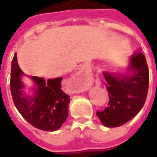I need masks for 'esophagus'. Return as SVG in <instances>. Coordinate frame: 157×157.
I'll return each instance as SVG.
<instances>
[{
  "label": "esophagus",
  "instance_id": "34e87169",
  "mask_svg": "<svg viewBox=\"0 0 157 157\" xmlns=\"http://www.w3.org/2000/svg\"><path fill=\"white\" fill-rule=\"evenodd\" d=\"M84 76V73H78L76 76H75V78H76V79H78V80H81V79H83Z\"/></svg>",
  "mask_w": 157,
  "mask_h": 157
}]
</instances>
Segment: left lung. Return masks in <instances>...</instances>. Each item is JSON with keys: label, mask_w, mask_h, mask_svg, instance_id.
<instances>
[{"label": "left lung", "mask_w": 157, "mask_h": 157, "mask_svg": "<svg viewBox=\"0 0 157 157\" xmlns=\"http://www.w3.org/2000/svg\"><path fill=\"white\" fill-rule=\"evenodd\" d=\"M132 74L103 73L109 94L108 106L96 112L101 123L109 128L123 125L140 111L146 101L149 88V69L143 53L131 56Z\"/></svg>", "instance_id": "1"}]
</instances>
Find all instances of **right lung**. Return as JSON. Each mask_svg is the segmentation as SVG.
Segmentation results:
<instances>
[{
	"label": "right lung",
	"instance_id": "right-lung-1",
	"mask_svg": "<svg viewBox=\"0 0 157 157\" xmlns=\"http://www.w3.org/2000/svg\"><path fill=\"white\" fill-rule=\"evenodd\" d=\"M23 75L17 64V54L13 56L10 88L14 105L31 125L44 131H55L61 128L68 114L69 95L62 90L63 78L45 79L31 76L35 84L34 94L29 97L23 94Z\"/></svg>",
	"mask_w": 157,
	"mask_h": 157
}]
</instances>
